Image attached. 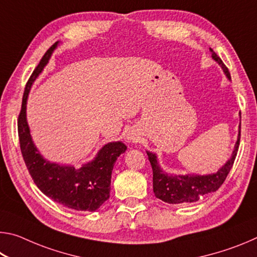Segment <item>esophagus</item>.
<instances>
[{
    "label": "esophagus",
    "instance_id": "1",
    "mask_svg": "<svg viewBox=\"0 0 257 257\" xmlns=\"http://www.w3.org/2000/svg\"><path fill=\"white\" fill-rule=\"evenodd\" d=\"M127 139L129 142H136L137 141V138L135 137V136H133V135H128V137H127Z\"/></svg>",
    "mask_w": 257,
    "mask_h": 257
}]
</instances>
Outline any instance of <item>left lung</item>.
I'll return each instance as SVG.
<instances>
[{"label":"left lung","mask_w":257,"mask_h":257,"mask_svg":"<svg viewBox=\"0 0 257 257\" xmlns=\"http://www.w3.org/2000/svg\"><path fill=\"white\" fill-rule=\"evenodd\" d=\"M212 53V59L220 64L224 75L228 79H231L228 68L224 66L222 60L215 54V52L210 49ZM239 141H240V123H239L238 138L234 149L232 151L231 158L225 162L222 167L215 173L211 175H171L163 171L158 162V156L152 152L146 151L149 155V160L153 170V191L155 196L161 201L169 204H181V203H194L197 202L203 195L213 193L220 188L223 184L228 173L231 170L234 159H236Z\"/></svg>","instance_id":"obj_1"}]
</instances>
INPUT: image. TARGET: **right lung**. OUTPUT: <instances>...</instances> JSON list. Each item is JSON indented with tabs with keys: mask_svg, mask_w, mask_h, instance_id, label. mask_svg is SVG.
Returning <instances> with one entry per match:
<instances>
[{
	"mask_svg": "<svg viewBox=\"0 0 257 257\" xmlns=\"http://www.w3.org/2000/svg\"><path fill=\"white\" fill-rule=\"evenodd\" d=\"M59 42L43 56L26 85L18 119L20 150L27 169L43 194L68 208L94 212L110 197L111 175L116 159L127 150L122 142H111L97 152L94 160L75 168L47 161L34 144L27 122V99L34 81L41 75Z\"/></svg>",
	"mask_w": 257,
	"mask_h": 257,
	"instance_id": "right-lung-1",
	"label": "right lung"
}]
</instances>
